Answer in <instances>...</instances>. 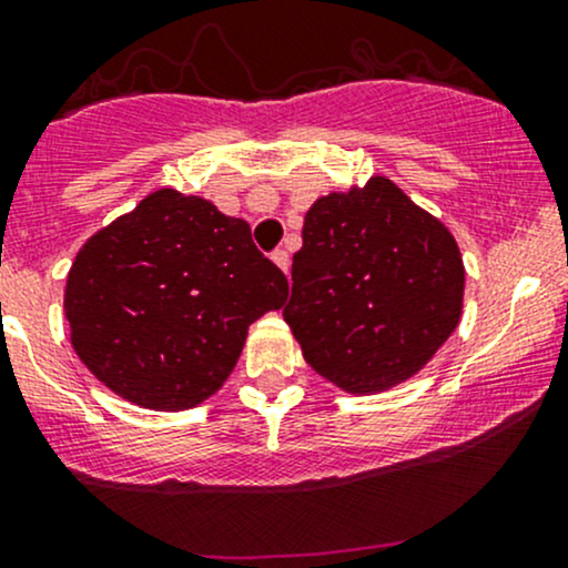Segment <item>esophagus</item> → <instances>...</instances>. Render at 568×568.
<instances>
[{
    "instance_id": "obj_1",
    "label": "esophagus",
    "mask_w": 568,
    "mask_h": 568,
    "mask_svg": "<svg viewBox=\"0 0 568 568\" xmlns=\"http://www.w3.org/2000/svg\"><path fill=\"white\" fill-rule=\"evenodd\" d=\"M273 262H276V265L282 267L284 273H290V254H286L284 248H278V252H273Z\"/></svg>"
}]
</instances>
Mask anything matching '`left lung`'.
Returning a JSON list of instances; mask_svg holds the SVG:
<instances>
[{
    "label": "left lung",
    "mask_w": 568,
    "mask_h": 568,
    "mask_svg": "<svg viewBox=\"0 0 568 568\" xmlns=\"http://www.w3.org/2000/svg\"><path fill=\"white\" fill-rule=\"evenodd\" d=\"M455 235L387 175L322 194L303 219L284 322L322 379L376 395L417 376L460 325Z\"/></svg>",
    "instance_id": "obj_1"
}]
</instances>
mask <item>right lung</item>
Listing matches in <instances>:
<instances>
[{
  "label": "right lung",
  "mask_w": 568,
  "mask_h": 568,
  "mask_svg": "<svg viewBox=\"0 0 568 568\" xmlns=\"http://www.w3.org/2000/svg\"><path fill=\"white\" fill-rule=\"evenodd\" d=\"M286 292L243 219L164 186L83 243L64 316L75 355L111 393L184 412L222 389L248 325L282 308Z\"/></svg>",
  "instance_id": "1"
}]
</instances>
